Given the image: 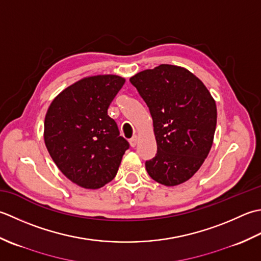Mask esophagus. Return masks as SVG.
Instances as JSON below:
<instances>
[{
    "label": "esophagus",
    "instance_id": "esophagus-1",
    "mask_svg": "<svg viewBox=\"0 0 261 261\" xmlns=\"http://www.w3.org/2000/svg\"><path fill=\"white\" fill-rule=\"evenodd\" d=\"M137 141H138L137 136H134L133 138H130V140H129V145H130L132 147H135L136 144H137Z\"/></svg>",
    "mask_w": 261,
    "mask_h": 261
}]
</instances>
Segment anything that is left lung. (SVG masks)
Returning a JSON list of instances; mask_svg holds the SVG:
<instances>
[{"label": "left lung", "mask_w": 261, "mask_h": 261, "mask_svg": "<svg viewBox=\"0 0 261 261\" xmlns=\"http://www.w3.org/2000/svg\"><path fill=\"white\" fill-rule=\"evenodd\" d=\"M153 119L158 152L145 162L148 175L172 187L189 180L208 155L214 140L215 100L187 68L161 64L129 79Z\"/></svg>", "instance_id": "obj_1"}]
</instances>
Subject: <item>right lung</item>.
Returning <instances> with one entry per match:
<instances>
[{
	"instance_id": "obj_1",
	"label": "right lung",
	"mask_w": 261,
	"mask_h": 261,
	"mask_svg": "<svg viewBox=\"0 0 261 261\" xmlns=\"http://www.w3.org/2000/svg\"><path fill=\"white\" fill-rule=\"evenodd\" d=\"M124 83V77L113 74L83 77L63 90L47 110V150L62 173L80 187L98 189L110 182L129 147L108 116Z\"/></svg>"
}]
</instances>
